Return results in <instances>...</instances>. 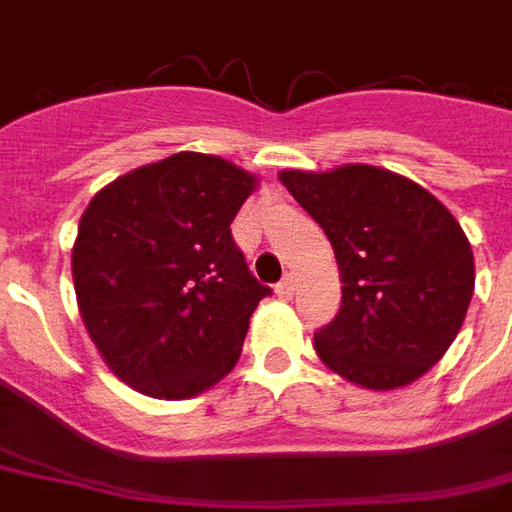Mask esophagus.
<instances>
[{
  "label": "esophagus",
  "mask_w": 512,
  "mask_h": 512,
  "mask_svg": "<svg viewBox=\"0 0 512 512\" xmlns=\"http://www.w3.org/2000/svg\"><path fill=\"white\" fill-rule=\"evenodd\" d=\"M296 293V277L293 274H285L282 277V282L277 285V296H282V299H290Z\"/></svg>",
  "instance_id": "34e87169"
}]
</instances>
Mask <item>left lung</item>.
<instances>
[{
  "label": "left lung",
  "mask_w": 512,
  "mask_h": 512,
  "mask_svg": "<svg viewBox=\"0 0 512 512\" xmlns=\"http://www.w3.org/2000/svg\"><path fill=\"white\" fill-rule=\"evenodd\" d=\"M285 189L332 241L343 307L315 351L365 389H397L447 354L474 293L469 238L414 180L370 164L285 169Z\"/></svg>",
  "instance_id": "8db88e82"
}]
</instances>
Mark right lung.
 Segmentation results:
<instances>
[{"label": "right lung", "instance_id": "right-lung-1", "mask_svg": "<svg viewBox=\"0 0 512 512\" xmlns=\"http://www.w3.org/2000/svg\"><path fill=\"white\" fill-rule=\"evenodd\" d=\"M257 178L219 156L175 153L95 194L71 268L79 312L109 370L136 392L183 400L238 362L271 288L230 224Z\"/></svg>", "mask_w": 512, "mask_h": 512}]
</instances>
